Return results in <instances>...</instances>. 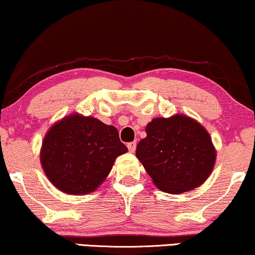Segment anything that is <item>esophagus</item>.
<instances>
[{
    "label": "esophagus",
    "instance_id": "1",
    "mask_svg": "<svg viewBox=\"0 0 255 255\" xmlns=\"http://www.w3.org/2000/svg\"><path fill=\"white\" fill-rule=\"evenodd\" d=\"M135 147H137V144H135V141L128 142V148L131 153H133L135 151Z\"/></svg>",
    "mask_w": 255,
    "mask_h": 255
}]
</instances>
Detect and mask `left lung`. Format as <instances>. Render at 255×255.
I'll return each instance as SVG.
<instances>
[{
    "label": "left lung",
    "mask_w": 255,
    "mask_h": 255,
    "mask_svg": "<svg viewBox=\"0 0 255 255\" xmlns=\"http://www.w3.org/2000/svg\"><path fill=\"white\" fill-rule=\"evenodd\" d=\"M135 156L156 188L182 194L203 184L215 167L216 148L203 125L187 115L153 118Z\"/></svg>",
    "instance_id": "8db88e82"
}]
</instances>
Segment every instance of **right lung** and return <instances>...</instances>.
<instances>
[{"label": "right lung", "mask_w": 255, "mask_h": 255, "mask_svg": "<svg viewBox=\"0 0 255 255\" xmlns=\"http://www.w3.org/2000/svg\"><path fill=\"white\" fill-rule=\"evenodd\" d=\"M128 152L117 128L92 116L74 113L55 122L45 134L40 163L55 188L69 195L95 191Z\"/></svg>", "instance_id": "obj_1"}]
</instances>
